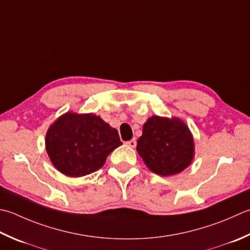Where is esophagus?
Listing matches in <instances>:
<instances>
[{
	"mask_svg": "<svg viewBox=\"0 0 250 250\" xmlns=\"http://www.w3.org/2000/svg\"><path fill=\"white\" fill-rule=\"evenodd\" d=\"M126 144H128L129 146H130V147H135V146H136V140L135 139H132L131 141H129V142H126Z\"/></svg>",
	"mask_w": 250,
	"mask_h": 250,
	"instance_id": "obj_1",
	"label": "esophagus"
}]
</instances>
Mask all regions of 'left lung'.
I'll return each instance as SVG.
<instances>
[{
    "label": "left lung",
    "mask_w": 250,
    "mask_h": 250,
    "mask_svg": "<svg viewBox=\"0 0 250 250\" xmlns=\"http://www.w3.org/2000/svg\"><path fill=\"white\" fill-rule=\"evenodd\" d=\"M136 150L150 171L161 177H170L182 172L192 164L194 138L182 119L155 115L144 124Z\"/></svg>",
    "instance_id": "left-lung-1"
}]
</instances>
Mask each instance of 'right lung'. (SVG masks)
<instances>
[{"mask_svg": "<svg viewBox=\"0 0 250 250\" xmlns=\"http://www.w3.org/2000/svg\"><path fill=\"white\" fill-rule=\"evenodd\" d=\"M121 144L118 131L91 112H65L50 125L45 135L51 163L71 178L101 169L107 156Z\"/></svg>", "mask_w": 250, "mask_h": 250, "instance_id": "right-lung-1", "label": "right lung"}]
</instances>
